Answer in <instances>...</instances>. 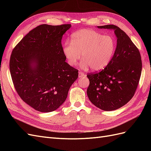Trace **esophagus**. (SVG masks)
<instances>
[{
    "mask_svg": "<svg viewBox=\"0 0 151 151\" xmlns=\"http://www.w3.org/2000/svg\"><path fill=\"white\" fill-rule=\"evenodd\" d=\"M84 76H85V74H84L83 72H79V77H83Z\"/></svg>",
    "mask_w": 151,
    "mask_h": 151,
    "instance_id": "1",
    "label": "esophagus"
}]
</instances>
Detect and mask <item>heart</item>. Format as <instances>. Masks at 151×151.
I'll use <instances>...</instances> for the list:
<instances>
[{
    "mask_svg": "<svg viewBox=\"0 0 151 151\" xmlns=\"http://www.w3.org/2000/svg\"><path fill=\"white\" fill-rule=\"evenodd\" d=\"M116 42L110 35H103L92 29L77 31L71 36L70 42H65L63 52L70 66L76 65L81 58V67H91L93 70L106 67L115 53Z\"/></svg>",
    "mask_w": 151,
    "mask_h": 151,
    "instance_id": "obj_1",
    "label": "heart"
}]
</instances>
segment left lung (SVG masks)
Here are the masks:
<instances>
[{
    "label": "left lung",
    "instance_id": "obj_1",
    "mask_svg": "<svg viewBox=\"0 0 151 151\" xmlns=\"http://www.w3.org/2000/svg\"><path fill=\"white\" fill-rule=\"evenodd\" d=\"M98 28L115 30L117 45L111 62L104 69L87 74L89 80L87 94L96 107L113 111L124 106L134 96L142 72L141 56L137 47L118 26Z\"/></svg>",
    "mask_w": 151,
    "mask_h": 151
}]
</instances>
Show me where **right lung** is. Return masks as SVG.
<instances>
[{
    "label": "right lung",
    "instance_id": "add662e5",
    "mask_svg": "<svg viewBox=\"0 0 151 151\" xmlns=\"http://www.w3.org/2000/svg\"><path fill=\"white\" fill-rule=\"evenodd\" d=\"M70 27L40 25L12 52L9 68L14 88L22 101L38 111L58 108L78 77V70L65 62L62 45L63 35Z\"/></svg>",
    "mask_w": 151,
    "mask_h": 151
}]
</instances>
